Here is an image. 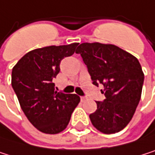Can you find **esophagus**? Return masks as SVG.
Wrapping results in <instances>:
<instances>
[{"mask_svg":"<svg viewBox=\"0 0 155 155\" xmlns=\"http://www.w3.org/2000/svg\"><path fill=\"white\" fill-rule=\"evenodd\" d=\"M86 99H87V97H86V96H81V100H82V102H84Z\"/></svg>","mask_w":155,"mask_h":155,"instance_id":"1","label":"esophagus"}]
</instances>
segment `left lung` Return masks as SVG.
<instances>
[{
  "label": "left lung",
  "instance_id": "left-lung-1",
  "mask_svg": "<svg viewBox=\"0 0 155 155\" xmlns=\"http://www.w3.org/2000/svg\"><path fill=\"white\" fill-rule=\"evenodd\" d=\"M76 53L81 54L93 84L104 85L105 99L96 102L97 110L90 114L93 125L106 134L122 131L141 99L144 74L139 61L115 45L100 42H84Z\"/></svg>",
  "mask_w": 155,
  "mask_h": 155
}]
</instances>
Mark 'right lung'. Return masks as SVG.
I'll use <instances>...</instances> for the list:
<instances>
[{"label":"right lung","mask_w":155,"mask_h":155,"mask_svg":"<svg viewBox=\"0 0 155 155\" xmlns=\"http://www.w3.org/2000/svg\"><path fill=\"white\" fill-rule=\"evenodd\" d=\"M78 44L32 50L12 68V86L21 108L30 123L44 134H55L63 131L80 103L77 94L56 92L52 83L60 71L61 61L72 55Z\"/></svg>","instance_id":"add662e5"}]
</instances>
